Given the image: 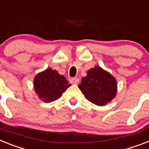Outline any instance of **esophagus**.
Segmentation results:
<instances>
[{
    "mask_svg": "<svg viewBox=\"0 0 149 149\" xmlns=\"http://www.w3.org/2000/svg\"><path fill=\"white\" fill-rule=\"evenodd\" d=\"M70 83L72 84H77L79 83V78L77 77H72L70 79Z\"/></svg>",
    "mask_w": 149,
    "mask_h": 149,
    "instance_id": "obj_1",
    "label": "esophagus"
}]
</instances>
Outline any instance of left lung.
Wrapping results in <instances>:
<instances>
[{"label": "left lung", "instance_id": "8db88e82", "mask_svg": "<svg viewBox=\"0 0 149 149\" xmlns=\"http://www.w3.org/2000/svg\"><path fill=\"white\" fill-rule=\"evenodd\" d=\"M78 87L88 101L104 106L116 96L117 81L110 72L96 65L87 71Z\"/></svg>", "mask_w": 149, "mask_h": 149}]
</instances>
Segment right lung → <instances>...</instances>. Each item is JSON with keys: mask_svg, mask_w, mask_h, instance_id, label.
<instances>
[{"mask_svg": "<svg viewBox=\"0 0 149 149\" xmlns=\"http://www.w3.org/2000/svg\"><path fill=\"white\" fill-rule=\"evenodd\" d=\"M70 86L64 76L51 68L38 73L33 80L34 90L39 99L45 103L60 98Z\"/></svg>", "mask_w": 149, "mask_h": 149, "instance_id": "1", "label": "right lung"}]
</instances>
